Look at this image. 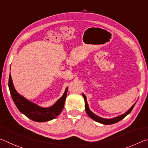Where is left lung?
Segmentation results:
<instances>
[{"mask_svg": "<svg viewBox=\"0 0 148 148\" xmlns=\"http://www.w3.org/2000/svg\"><path fill=\"white\" fill-rule=\"evenodd\" d=\"M82 95H83V97L85 100V109H86V113L87 114V115H88V116L91 117L92 119H93L94 121L100 123L104 124V125L114 124V123H117L119 121H121V120L123 119L125 117H126L127 115L131 113L132 110L133 109L134 105L136 104V102H135V103L132 105L131 108H130V109L129 110H127V111L125 112V113H124L123 114H121V115H120V116H118L116 117H113V118H111V119H106V118H103V117H99L97 116V115L95 114L93 112H92L89 109V105H88V103H87V101L86 96L84 93L82 94Z\"/></svg>", "mask_w": 148, "mask_h": 148, "instance_id": "1", "label": "left lung"}]
</instances>
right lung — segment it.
Wrapping results in <instances>:
<instances>
[{
	"label": "right lung",
	"mask_w": 148,
	"mask_h": 148,
	"mask_svg": "<svg viewBox=\"0 0 148 148\" xmlns=\"http://www.w3.org/2000/svg\"><path fill=\"white\" fill-rule=\"evenodd\" d=\"M8 87L12 98L19 112L36 122H46L56 118L63 109L68 91V87H66L62 96L56 103L49 107L44 108L29 101L18 93L14 87L11 74L9 76Z\"/></svg>",
	"instance_id": "1"
}]
</instances>
